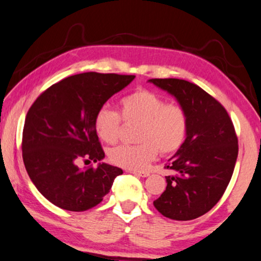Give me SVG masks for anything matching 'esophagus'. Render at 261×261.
Returning <instances> with one entry per match:
<instances>
[{
  "label": "esophagus",
  "instance_id": "34e87169",
  "mask_svg": "<svg viewBox=\"0 0 261 261\" xmlns=\"http://www.w3.org/2000/svg\"><path fill=\"white\" fill-rule=\"evenodd\" d=\"M133 173L137 177H148V176H149V173L144 172V171H133Z\"/></svg>",
  "mask_w": 261,
  "mask_h": 261
}]
</instances>
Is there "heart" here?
<instances>
[{"label":"heart","mask_w":261,"mask_h":261,"mask_svg":"<svg viewBox=\"0 0 261 261\" xmlns=\"http://www.w3.org/2000/svg\"><path fill=\"white\" fill-rule=\"evenodd\" d=\"M120 114L110 107H101L94 115V130L106 143L119 138L121 119L138 123L137 144H120L110 151L114 165L128 170H143L158 153L171 154L182 147L188 134V114L176 102H165L164 97L148 89H137L119 101ZM122 117H120V115Z\"/></svg>","instance_id":"b5f03b06"}]
</instances>
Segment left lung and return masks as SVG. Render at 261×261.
<instances>
[{
    "label": "left lung",
    "instance_id": "8db88e82",
    "mask_svg": "<svg viewBox=\"0 0 261 261\" xmlns=\"http://www.w3.org/2000/svg\"><path fill=\"white\" fill-rule=\"evenodd\" d=\"M173 95L188 114L187 138L165 165L166 190L154 206L174 220H191L212 210L231 179L239 140L219 101L196 84L177 78L149 79Z\"/></svg>",
    "mask_w": 261,
    "mask_h": 261
}]
</instances>
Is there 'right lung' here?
I'll return each mask as SVG.
<instances>
[{"label":"right lung","instance_id":"add662e5","mask_svg":"<svg viewBox=\"0 0 261 261\" xmlns=\"http://www.w3.org/2000/svg\"><path fill=\"white\" fill-rule=\"evenodd\" d=\"M134 78L97 72L74 74L49 87L30 107L22 130V160L32 183L55 206L73 212L91 208L123 173L105 163L84 169L78 163L105 158L94 115Z\"/></svg>","mask_w":261,"mask_h":261}]
</instances>
